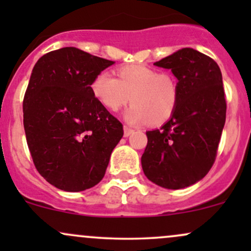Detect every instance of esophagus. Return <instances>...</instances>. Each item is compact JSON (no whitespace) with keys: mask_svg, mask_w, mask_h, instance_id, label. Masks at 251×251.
Wrapping results in <instances>:
<instances>
[{"mask_svg":"<svg viewBox=\"0 0 251 251\" xmlns=\"http://www.w3.org/2000/svg\"><path fill=\"white\" fill-rule=\"evenodd\" d=\"M133 132H134L133 128L128 127V126H124V135H125V137H128V135H131Z\"/></svg>","mask_w":251,"mask_h":251,"instance_id":"1","label":"esophagus"}]
</instances>
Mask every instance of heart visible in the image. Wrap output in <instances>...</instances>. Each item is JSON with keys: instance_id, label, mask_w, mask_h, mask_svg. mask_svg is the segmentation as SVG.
<instances>
[{"instance_id": "heart-1", "label": "heart", "mask_w": 251, "mask_h": 251, "mask_svg": "<svg viewBox=\"0 0 251 251\" xmlns=\"http://www.w3.org/2000/svg\"><path fill=\"white\" fill-rule=\"evenodd\" d=\"M92 92L111 112L119 111L132 99L133 105L125 113L131 124L166 122L175 113L179 100V86L172 74L159 73L140 63L120 67L118 79L102 72L92 83Z\"/></svg>"}]
</instances>
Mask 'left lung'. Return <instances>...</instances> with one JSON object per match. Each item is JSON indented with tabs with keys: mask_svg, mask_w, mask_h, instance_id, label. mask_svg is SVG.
Returning a JSON list of instances; mask_svg holds the SVG:
<instances>
[{
	"mask_svg": "<svg viewBox=\"0 0 251 251\" xmlns=\"http://www.w3.org/2000/svg\"><path fill=\"white\" fill-rule=\"evenodd\" d=\"M154 65L177 77L179 100L162 128L146 132L143 171L157 185L183 189L201 180L216 160L226 114L222 73L215 60L192 48Z\"/></svg>",
	"mask_w": 251,
	"mask_h": 251,
	"instance_id": "8db88e82",
	"label": "left lung"
}]
</instances>
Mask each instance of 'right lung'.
Wrapping results in <instances>:
<instances>
[{"label":"right lung","instance_id":"right-lung-1","mask_svg":"<svg viewBox=\"0 0 251 251\" xmlns=\"http://www.w3.org/2000/svg\"><path fill=\"white\" fill-rule=\"evenodd\" d=\"M113 61L74 47L37 60L24 98V126L39 174L63 191L97 185L123 138V124L97 100L92 83Z\"/></svg>","mask_w":251,"mask_h":251}]
</instances>
